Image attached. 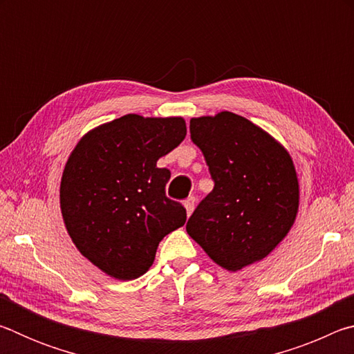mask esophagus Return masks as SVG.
Wrapping results in <instances>:
<instances>
[{
  "label": "esophagus",
  "mask_w": 354,
  "mask_h": 354,
  "mask_svg": "<svg viewBox=\"0 0 354 354\" xmlns=\"http://www.w3.org/2000/svg\"><path fill=\"white\" fill-rule=\"evenodd\" d=\"M184 206H185V211H187V215H190L192 212H194V209H195V196H189V198L184 201Z\"/></svg>",
  "instance_id": "obj_1"
}]
</instances>
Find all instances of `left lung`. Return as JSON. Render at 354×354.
<instances>
[{"mask_svg":"<svg viewBox=\"0 0 354 354\" xmlns=\"http://www.w3.org/2000/svg\"><path fill=\"white\" fill-rule=\"evenodd\" d=\"M190 139L205 154L214 190L185 230L214 262L241 270L289 232L298 211L295 167L266 131L232 112L192 118Z\"/></svg>","mask_w":354,"mask_h":354,"instance_id":"left-lung-1","label":"left lung"}]
</instances>
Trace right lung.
Instances as JSON below:
<instances>
[{
    "mask_svg": "<svg viewBox=\"0 0 354 354\" xmlns=\"http://www.w3.org/2000/svg\"><path fill=\"white\" fill-rule=\"evenodd\" d=\"M179 117L128 113L93 129L65 165L61 209L82 256L123 281L145 273L159 242L185 223L181 203L165 195L170 171L156 167L184 140Z\"/></svg>",
    "mask_w": 354,
    "mask_h": 354,
    "instance_id": "right-lung-1",
    "label": "right lung"
}]
</instances>
